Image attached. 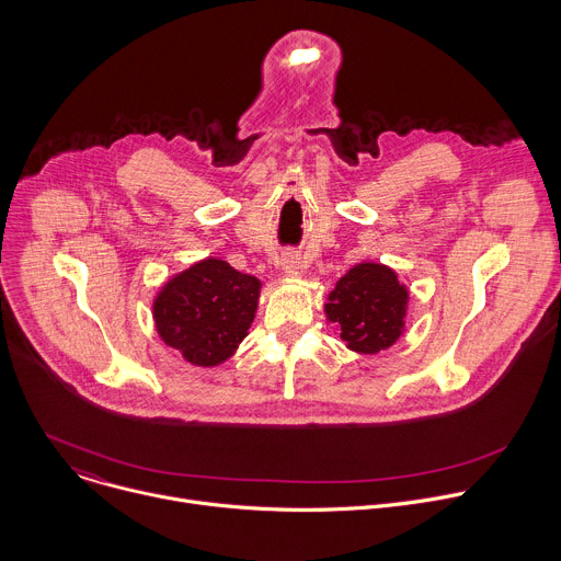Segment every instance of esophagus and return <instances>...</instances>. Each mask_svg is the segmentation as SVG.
Segmentation results:
<instances>
[{
	"label": "esophagus",
	"instance_id": "obj_1",
	"mask_svg": "<svg viewBox=\"0 0 561 561\" xmlns=\"http://www.w3.org/2000/svg\"><path fill=\"white\" fill-rule=\"evenodd\" d=\"M282 268L286 275L295 277L301 273V257L297 253H284L282 255Z\"/></svg>",
	"mask_w": 561,
	"mask_h": 561
}]
</instances>
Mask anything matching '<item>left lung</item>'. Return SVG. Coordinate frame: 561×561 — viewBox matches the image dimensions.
Instances as JSON below:
<instances>
[{
    "label": "left lung",
    "mask_w": 561,
    "mask_h": 561,
    "mask_svg": "<svg viewBox=\"0 0 561 561\" xmlns=\"http://www.w3.org/2000/svg\"><path fill=\"white\" fill-rule=\"evenodd\" d=\"M409 290L381 264L351 268L329 295L327 314L340 324V337L357 353L392 346L404 329Z\"/></svg>",
    "instance_id": "8db88e82"
}]
</instances>
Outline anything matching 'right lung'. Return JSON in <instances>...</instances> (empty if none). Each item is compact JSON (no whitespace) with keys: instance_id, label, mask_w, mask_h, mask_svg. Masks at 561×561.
Instances as JSON below:
<instances>
[{"instance_id":"obj_1","label":"right lung","mask_w":561,"mask_h":561,"mask_svg":"<svg viewBox=\"0 0 561 561\" xmlns=\"http://www.w3.org/2000/svg\"><path fill=\"white\" fill-rule=\"evenodd\" d=\"M260 279L221 260H204L154 299V324L162 340L195 366H215L232 355L255 317Z\"/></svg>"}]
</instances>
